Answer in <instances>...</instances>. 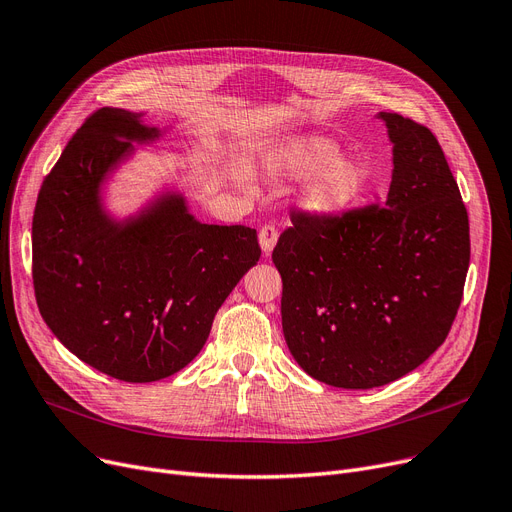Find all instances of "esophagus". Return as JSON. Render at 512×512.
I'll return each mask as SVG.
<instances>
[{
	"instance_id": "esophagus-1",
	"label": "esophagus",
	"mask_w": 512,
	"mask_h": 512,
	"mask_svg": "<svg viewBox=\"0 0 512 512\" xmlns=\"http://www.w3.org/2000/svg\"><path fill=\"white\" fill-rule=\"evenodd\" d=\"M277 237H279V229L275 227L273 222L262 224V227H260V233H258V239H260V248H262V252L267 254V256L273 252L275 243H277Z\"/></svg>"
}]
</instances>
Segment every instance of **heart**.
<instances>
[{"instance_id":"heart-1","label":"heart","mask_w":512,"mask_h":512,"mask_svg":"<svg viewBox=\"0 0 512 512\" xmlns=\"http://www.w3.org/2000/svg\"><path fill=\"white\" fill-rule=\"evenodd\" d=\"M338 142L325 136H296L283 140L273 153V168L285 178H311L302 193V206L319 216L346 210L367 187V168L359 159H340Z\"/></svg>"}]
</instances>
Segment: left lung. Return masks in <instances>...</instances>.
<instances>
[{"instance_id":"8db88e82","label":"left lung","mask_w":512,"mask_h":512,"mask_svg":"<svg viewBox=\"0 0 512 512\" xmlns=\"http://www.w3.org/2000/svg\"><path fill=\"white\" fill-rule=\"evenodd\" d=\"M380 117L395 145L386 199L330 216L292 210L273 250L288 349L338 388H376L431 357L470 260L468 214L437 136L399 113Z\"/></svg>"}]
</instances>
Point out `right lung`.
Returning a JSON list of instances; mask_svg holds the SVG:
<instances>
[{"label":"right lung","instance_id":"1","mask_svg":"<svg viewBox=\"0 0 512 512\" xmlns=\"http://www.w3.org/2000/svg\"><path fill=\"white\" fill-rule=\"evenodd\" d=\"M140 113L98 109L39 189L33 212V288L52 334L94 370L155 382L189 365L220 304L260 258L243 224H201L178 195L126 224L100 208V182L132 140L159 136Z\"/></svg>","mask_w":512,"mask_h":512}]
</instances>
